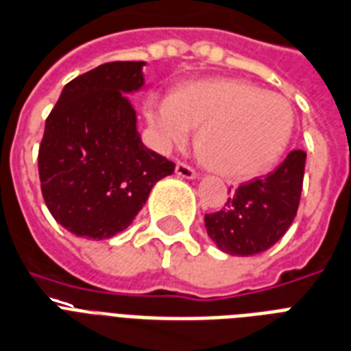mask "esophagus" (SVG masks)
Here are the masks:
<instances>
[{"mask_svg": "<svg viewBox=\"0 0 351 351\" xmlns=\"http://www.w3.org/2000/svg\"><path fill=\"white\" fill-rule=\"evenodd\" d=\"M176 173H178L179 178H185V179H196L197 173L194 168H191L189 165H185V162H178L176 165Z\"/></svg>", "mask_w": 351, "mask_h": 351, "instance_id": "34e87169", "label": "esophagus"}]
</instances>
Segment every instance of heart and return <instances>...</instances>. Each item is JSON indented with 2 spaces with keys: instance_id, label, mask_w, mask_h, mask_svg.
I'll return each mask as SVG.
<instances>
[{
  "instance_id": "obj_1",
  "label": "heart",
  "mask_w": 351,
  "mask_h": 351,
  "mask_svg": "<svg viewBox=\"0 0 351 351\" xmlns=\"http://www.w3.org/2000/svg\"><path fill=\"white\" fill-rule=\"evenodd\" d=\"M155 147L170 152L197 131L202 159L226 178H252L285 154L294 125L289 99L241 79H209L144 105Z\"/></svg>"
}]
</instances>
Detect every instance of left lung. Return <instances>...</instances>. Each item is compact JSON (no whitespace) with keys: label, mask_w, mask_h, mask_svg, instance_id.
I'll return each instance as SVG.
<instances>
[{"label":"left lung","mask_w":351,"mask_h":351,"mask_svg":"<svg viewBox=\"0 0 351 351\" xmlns=\"http://www.w3.org/2000/svg\"><path fill=\"white\" fill-rule=\"evenodd\" d=\"M307 155L294 149L265 178L242 183L222 210L205 215L210 241L223 254L247 257L272 247L296 216Z\"/></svg>","instance_id":"8db88e82"}]
</instances>
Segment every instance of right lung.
Instances as JSON below:
<instances>
[{
    "label": "right lung",
    "mask_w": 351,
    "mask_h": 351,
    "mask_svg": "<svg viewBox=\"0 0 351 351\" xmlns=\"http://www.w3.org/2000/svg\"><path fill=\"white\" fill-rule=\"evenodd\" d=\"M144 66L105 62L72 79L47 116L38 149L42 196L73 235L104 241L122 233L176 168L142 144L125 96L144 86Z\"/></svg>",
    "instance_id": "1"
}]
</instances>
